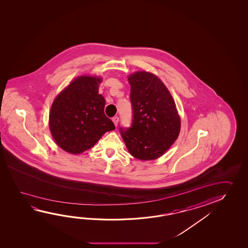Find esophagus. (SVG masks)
<instances>
[{
	"label": "esophagus",
	"mask_w": 248,
	"mask_h": 248,
	"mask_svg": "<svg viewBox=\"0 0 248 248\" xmlns=\"http://www.w3.org/2000/svg\"><path fill=\"white\" fill-rule=\"evenodd\" d=\"M112 121H113L115 126H117L118 125V121H119V118H118V117H114V118H112Z\"/></svg>",
	"instance_id": "1"
}]
</instances>
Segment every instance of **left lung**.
<instances>
[{
	"label": "left lung",
	"mask_w": 248,
	"mask_h": 248,
	"mask_svg": "<svg viewBox=\"0 0 248 248\" xmlns=\"http://www.w3.org/2000/svg\"><path fill=\"white\" fill-rule=\"evenodd\" d=\"M133 122L121 130L127 150L142 161L162 156L178 138L181 118L166 85L154 73L138 71L128 76Z\"/></svg>",
	"instance_id": "left-lung-1"
}]
</instances>
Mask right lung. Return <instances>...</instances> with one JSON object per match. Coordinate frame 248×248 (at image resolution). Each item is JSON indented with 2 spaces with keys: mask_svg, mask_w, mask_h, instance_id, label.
Masks as SVG:
<instances>
[{
  "mask_svg": "<svg viewBox=\"0 0 248 248\" xmlns=\"http://www.w3.org/2000/svg\"><path fill=\"white\" fill-rule=\"evenodd\" d=\"M103 78L81 75L54 98L49 113V129L58 146L70 154L89 150L115 125L105 114L106 100L98 94Z\"/></svg>",
  "mask_w": 248,
  "mask_h": 248,
  "instance_id": "obj_1",
  "label": "right lung"
}]
</instances>
